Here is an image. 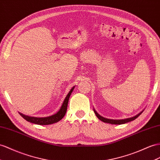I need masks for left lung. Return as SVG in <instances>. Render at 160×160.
<instances>
[{"instance_id":"left-lung-1","label":"left lung","mask_w":160,"mask_h":160,"mask_svg":"<svg viewBox=\"0 0 160 160\" xmlns=\"http://www.w3.org/2000/svg\"><path fill=\"white\" fill-rule=\"evenodd\" d=\"M94 112H95L96 116L99 118L100 120H101L102 122H105V123H109V124H126L127 122H131L132 120H134L136 118H137L142 113V112L144 111V109L141 111L140 113H138V114H137L136 116H134L133 117H131L129 118H126V119H122V120H112V119H108V118H105L103 116H100L99 113L97 112L96 110L95 109H93Z\"/></svg>"}]
</instances>
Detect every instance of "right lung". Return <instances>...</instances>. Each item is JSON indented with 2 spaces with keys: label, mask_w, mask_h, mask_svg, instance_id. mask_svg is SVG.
Segmentation results:
<instances>
[{
  "label": "right lung",
  "mask_w": 160,
  "mask_h": 160,
  "mask_svg": "<svg viewBox=\"0 0 160 160\" xmlns=\"http://www.w3.org/2000/svg\"><path fill=\"white\" fill-rule=\"evenodd\" d=\"M75 88V86L72 88V89L69 91L67 96L65 97V99L63 102L62 105H61L59 110L56 113L53 114L52 116H47V117H43V118H37V117H32L29 116L24 115V114L19 113L20 116H22L24 119L27 120L28 122H30L31 123H34L36 124H39V125H48V124H54V123L58 122L60 121L62 118L64 117L67 112V108H68V104L69 97H70L72 91Z\"/></svg>",
  "instance_id": "obj_1"
}]
</instances>
